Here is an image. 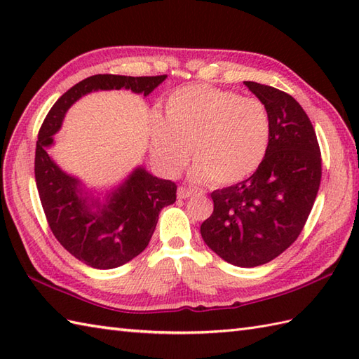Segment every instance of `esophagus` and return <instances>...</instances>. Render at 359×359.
Segmentation results:
<instances>
[{
    "label": "esophagus",
    "instance_id": "34e87169",
    "mask_svg": "<svg viewBox=\"0 0 359 359\" xmlns=\"http://www.w3.org/2000/svg\"><path fill=\"white\" fill-rule=\"evenodd\" d=\"M194 194L193 189L185 188V187H179L177 189V197L179 199H188V197H191Z\"/></svg>",
    "mask_w": 359,
    "mask_h": 359
}]
</instances>
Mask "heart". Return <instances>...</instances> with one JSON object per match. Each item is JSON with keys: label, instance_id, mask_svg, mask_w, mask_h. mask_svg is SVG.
<instances>
[{"label": "heart", "instance_id": "b5f03b06", "mask_svg": "<svg viewBox=\"0 0 359 359\" xmlns=\"http://www.w3.org/2000/svg\"><path fill=\"white\" fill-rule=\"evenodd\" d=\"M151 149L168 172L185 165L188 149L193 179L234 185L250 177L266 156L271 137L262 100L205 85H189L166 98L165 118H149Z\"/></svg>", "mask_w": 359, "mask_h": 359}]
</instances>
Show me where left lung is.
Here are the masks:
<instances>
[{"label": "left lung", "mask_w": 359, "mask_h": 359, "mask_svg": "<svg viewBox=\"0 0 359 359\" xmlns=\"http://www.w3.org/2000/svg\"><path fill=\"white\" fill-rule=\"evenodd\" d=\"M269 109L271 137L261 166L247 180L211 193L205 243L228 264L257 266L292 245L307 222L321 184V151L309 116L292 95L243 81Z\"/></svg>", "instance_id": "1"}]
</instances>
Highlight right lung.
Wrapping results in <instances>:
<instances>
[{"label":"right lung","mask_w":359,"mask_h":359,"mask_svg":"<svg viewBox=\"0 0 359 359\" xmlns=\"http://www.w3.org/2000/svg\"><path fill=\"white\" fill-rule=\"evenodd\" d=\"M165 79L166 75H93L58 98L38 133L35 182L46 219L57 241L93 269H116L139 256L156 230L158 212L175 202L177 187L137 166L100 202V197L85 191L77 177L53 162L48 148L53 144V134L62 128L67 109L83 95L93 90L131 89L134 94L147 97Z\"/></svg>","instance_id":"obj_1"}]
</instances>
